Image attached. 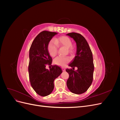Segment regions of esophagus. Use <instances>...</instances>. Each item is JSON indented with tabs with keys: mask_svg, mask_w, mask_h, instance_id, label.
I'll return each instance as SVG.
<instances>
[{
	"mask_svg": "<svg viewBox=\"0 0 120 120\" xmlns=\"http://www.w3.org/2000/svg\"><path fill=\"white\" fill-rule=\"evenodd\" d=\"M61 69H62L63 71H66V69H65V68H64V67H62V68H61Z\"/></svg>",
	"mask_w": 120,
	"mask_h": 120,
	"instance_id": "1",
	"label": "esophagus"
}]
</instances>
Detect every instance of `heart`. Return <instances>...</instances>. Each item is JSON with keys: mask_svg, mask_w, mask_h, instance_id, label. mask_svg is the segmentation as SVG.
<instances>
[{"mask_svg": "<svg viewBox=\"0 0 120 120\" xmlns=\"http://www.w3.org/2000/svg\"><path fill=\"white\" fill-rule=\"evenodd\" d=\"M56 42L52 40L49 42L48 50L49 55L52 57L55 56L57 52L58 46H64L67 48L68 52L72 53L75 52V48L72 45V41L70 38L66 36H62L55 39ZM68 56H57L53 60V63L58 66L64 67L70 61Z\"/></svg>", "mask_w": 120, "mask_h": 120, "instance_id": "1", "label": "heart"}]
</instances>
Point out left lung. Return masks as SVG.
Returning <instances> with one entry per match:
<instances>
[{"mask_svg": "<svg viewBox=\"0 0 120 120\" xmlns=\"http://www.w3.org/2000/svg\"><path fill=\"white\" fill-rule=\"evenodd\" d=\"M67 35L73 38L77 45L75 56L68 65L72 68L66 70L69 74L67 85L71 93L81 94L88 90L93 82V54L88 42L81 34L71 32ZM75 67L78 69L75 71Z\"/></svg>", "mask_w": 120, "mask_h": 120, "instance_id": "left-lung-1", "label": "left lung"}]
</instances>
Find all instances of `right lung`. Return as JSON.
Returning <instances> with one entry per match:
<instances>
[{"instance_id":"1","label":"right lung","mask_w":120,"mask_h":120,"mask_svg":"<svg viewBox=\"0 0 120 120\" xmlns=\"http://www.w3.org/2000/svg\"><path fill=\"white\" fill-rule=\"evenodd\" d=\"M57 32L43 31L34 40L29 52V78L30 84L38 95L45 97L52 93L54 89V81L62 73L61 68L56 65L49 70L47 65H51L52 58L48 50L50 40Z\"/></svg>"}]
</instances>
